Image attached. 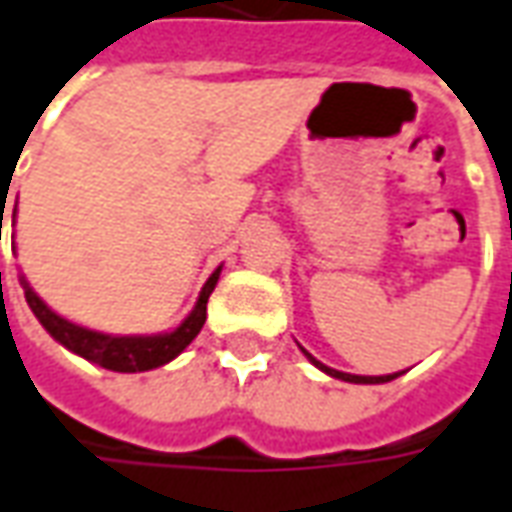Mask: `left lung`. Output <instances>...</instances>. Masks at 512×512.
I'll list each match as a JSON object with an SVG mask.
<instances>
[{
	"label": "left lung",
	"instance_id": "obj_1",
	"mask_svg": "<svg viewBox=\"0 0 512 512\" xmlns=\"http://www.w3.org/2000/svg\"><path fill=\"white\" fill-rule=\"evenodd\" d=\"M305 356L311 358V364H316L322 373L333 375V378H342V381H350V384H387V381H392V378H398L401 373H392V375H350V373H339V370H333V367H325L322 361H316L308 350H302Z\"/></svg>",
	"mask_w": 512,
	"mask_h": 512
}]
</instances>
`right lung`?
Returning a JSON list of instances; mask_svg holds the SVG:
<instances>
[{
    "instance_id": "right-lung-1",
    "label": "right lung",
    "mask_w": 512,
    "mask_h": 512,
    "mask_svg": "<svg viewBox=\"0 0 512 512\" xmlns=\"http://www.w3.org/2000/svg\"><path fill=\"white\" fill-rule=\"evenodd\" d=\"M2 212H5V207H2ZM218 274H221V266L212 271L210 280L204 283L201 294H198L196 308L184 316L179 328H173L170 333H154V336H111V333H100V330L81 328V325H75V322H69L64 316L50 311L24 277L22 288L30 311L36 314V319L44 325V330L50 333L52 339L64 344L66 350H72L75 356L86 358L92 364H100L106 370H114V373H145V370H154V367H162V364L173 361L187 344L196 339L198 330L204 328V322H207V300H210L212 288L218 283Z\"/></svg>"
}]
</instances>
